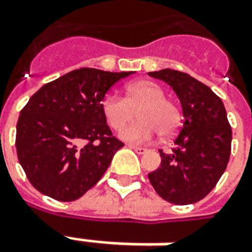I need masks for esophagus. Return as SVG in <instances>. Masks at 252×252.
Here are the masks:
<instances>
[{"label": "esophagus", "mask_w": 252, "mask_h": 252, "mask_svg": "<svg viewBox=\"0 0 252 252\" xmlns=\"http://www.w3.org/2000/svg\"><path fill=\"white\" fill-rule=\"evenodd\" d=\"M128 148H131L132 150H135L138 155H143V153H146V152H148V149L140 148V146H135V145H128Z\"/></svg>", "instance_id": "34e87169"}]
</instances>
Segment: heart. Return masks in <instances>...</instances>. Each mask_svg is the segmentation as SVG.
<instances>
[{
    "label": "heart",
    "mask_w": 252,
    "mask_h": 252,
    "mask_svg": "<svg viewBox=\"0 0 252 252\" xmlns=\"http://www.w3.org/2000/svg\"><path fill=\"white\" fill-rule=\"evenodd\" d=\"M126 97L109 92L102 99V113L109 126L121 131L129 124L138 110L139 121L126 128L120 136L128 142H148L160 132L171 136L181 126V110L164 90L153 81H133L126 85Z\"/></svg>",
    "instance_id": "obj_1"
}]
</instances>
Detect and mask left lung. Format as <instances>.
<instances>
[{
	"label": "left lung",
	"instance_id": "1",
	"mask_svg": "<svg viewBox=\"0 0 252 252\" xmlns=\"http://www.w3.org/2000/svg\"><path fill=\"white\" fill-rule=\"evenodd\" d=\"M149 76L172 87L184 112L175 148L169 153L160 150L161 164L149 181L172 204L197 203L215 188L229 162L232 128L225 106L210 87L186 73L162 68Z\"/></svg>",
	"mask_w": 252,
	"mask_h": 252
}]
</instances>
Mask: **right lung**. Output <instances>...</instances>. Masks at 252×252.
Masks as SVG:
<instances>
[{"label":"right lung","mask_w":252,"mask_h":252,"mask_svg":"<svg viewBox=\"0 0 252 252\" xmlns=\"http://www.w3.org/2000/svg\"><path fill=\"white\" fill-rule=\"evenodd\" d=\"M131 73L78 68L45 84L29 99L16 126V152L37 190L74 201L99 182L124 146L106 123L102 99Z\"/></svg>","instance_id":"right-lung-1"}]
</instances>
